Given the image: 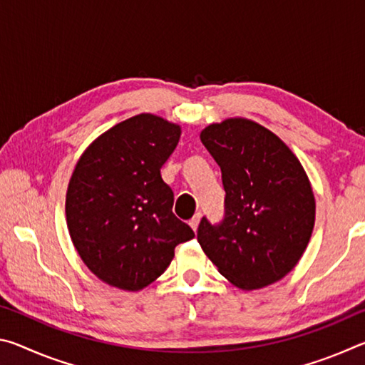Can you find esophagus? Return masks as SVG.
I'll use <instances>...</instances> for the list:
<instances>
[{
  "mask_svg": "<svg viewBox=\"0 0 365 365\" xmlns=\"http://www.w3.org/2000/svg\"><path fill=\"white\" fill-rule=\"evenodd\" d=\"M200 220H201V214L197 212V214H195V217L190 220V227L193 228V230L196 232V228H197V225H200Z\"/></svg>",
  "mask_w": 365,
  "mask_h": 365,
  "instance_id": "1",
  "label": "esophagus"
}]
</instances>
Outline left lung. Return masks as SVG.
I'll return each mask as SVG.
<instances>
[{
    "label": "left lung",
    "mask_w": 365,
    "mask_h": 365,
    "mask_svg": "<svg viewBox=\"0 0 365 365\" xmlns=\"http://www.w3.org/2000/svg\"><path fill=\"white\" fill-rule=\"evenodd\" d=\"M200 138L225 190L220 224L202 217L197 227L202 251L235 287L279 282L298 264L316 222L304 169L275 133L242 117L211 123Z\"/></svg>",
    "instance_id": "obj_1"
}]
</instances>
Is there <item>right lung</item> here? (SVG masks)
Wrapping results in <instances>:
<instances>
[{
  "instance_id": "right-lung-1",
  "label": "right lung",
  "mask_w": 365,
  "mask_h": 365,
  "mask_svg": "<svg viewBox=\"0 0 365 365\" xmlns=\"http://www.w3.org/2000/svg\"><path fill=\"white\" fill-rule=\"evenodd\" d=\"M180 127L154 114L117 123L86 148L66 195L78 256L110 287L138 292L164 274L177 245L195 237L172 212L174 191L160 168Z\"/></svg>"
}]
</instances>
